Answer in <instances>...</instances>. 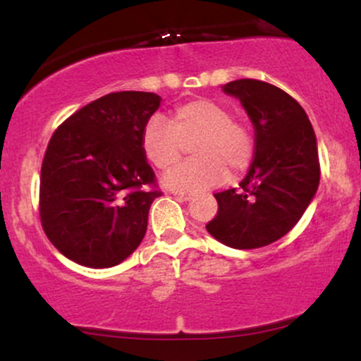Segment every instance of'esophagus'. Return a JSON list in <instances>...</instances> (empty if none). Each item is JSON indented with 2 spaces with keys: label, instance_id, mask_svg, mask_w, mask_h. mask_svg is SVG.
I'll return each instance as SVG.
<instances>
[{
  "label": "esophagus",
  "instance_id": "esophagus-1",
  "mask_svg": "<svg viewBox=\"0 0 361 361\" xmlns=\"http://www.w3.org/2000/svg\"><path fill=\"white\" fill-rule=\"evenodd\" d=\"M169 193L175 195L178 200H183V202L192 200V193H188V192H180V190H171V192H169Z\"/></svg>",
  "mask_w": 361,
  "mask_h": 361
}]
</instances>
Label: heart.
Here are the masks:
<instances>
[{"label":"heart","instance_id":"1","mask_svg":"<svg viewBox=\"0 0 361 361\" xmlns=\"http://www.w3.org/2000/svg\"><path fill=\"white\" fill-rule=\"evenodd\" d=\"M195 138V156L163 176L164 186L180 192H202L222 183L227 169L233 175L250 168L255 137L246 123L233 118L224 103L197 98L178 105L173 122L152 115L140 134L144 156L152 166L168 169L179 159L185 140Z\"/></svg>","mask_w":361,"mask_h":361}]
</instances>
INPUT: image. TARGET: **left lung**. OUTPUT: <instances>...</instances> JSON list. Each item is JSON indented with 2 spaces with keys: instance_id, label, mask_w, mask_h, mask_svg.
<instances>
[{
  "instance_id": "8db88e82",
  "label": "left lung",
  "mask_w": 361,
  "mask_h": 361,
  "mask_svg": "<svg viewBox=\"0 0 361 361\" xmlns=\"http://www.w3.org/2000/svg\"><path fill=\"white\" fill-rule=\"evenodd\" d=\"M222 91L251 118L255 157L239 192L215 193L219 212L207 231L234 250H255L283 238L316 197L317 140L305 110L270 82L238 80Z\"/></svg>"
}]
</instances>
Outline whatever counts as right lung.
Returning <instances> with one entry per match:
<instances>
[{"label": "right lung", "instance_id": "obj_1", "mask_svg": "<svg viewBox=\"0 0 361 361\" xmlns=\"http://www.w3.org/2000/svg\"><path fill=\"white\" fill-rule=\"evenodd\" d=\"M161 97L117 91L88 103L54 132L40 171V221L66 258L110 268L128 258L147 231L154 171L140 146Z\"/></svg>", "mask_w": 361, "mask_h": 361}]
</instances>
